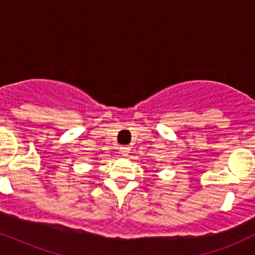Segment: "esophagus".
Segmentation results:
<instances>
[{
    "instance_id": "esophagus-1",
    "label": "esophagus",
    "mask_w": 255,
    "mask_h": 255,
    "mask_svg": "<svg viewBox=\"0 0 255 255\" xmlns=\"http://www.w3.org/2000/svg\"><path fill=\"white\" fill-rule=\"evenodd\" d=\"M129 150H130V147H128V146H122L121 153L124 154V156H128V154H129Z\"/></svg>"
}]
</instances>
